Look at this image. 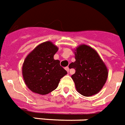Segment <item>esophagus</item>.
<instances>
[{
    "label": "esophagus",
    "mask_w": 125,
    "mask_h": 125,
    "mask_svg": "<svg viewBox=\"0 0 125 125\" xmlns=\"http://www.w3.org/2000/svg\"><path fill=\"white\" fill-rule=\"evenodd\" d=\"M65 70H66V71H67V72H69V71H70V68H69V67H66L65 68Z\"/></svg>",
    "instance_id": "1"
}]
</instances>
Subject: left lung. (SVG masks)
I'll use <instances>...</instances> for the list:
<instances>
[{
  "label": "left lung",
  "mask_w": 125,
  "mask_h": 125,
  "mask_svg": "<svg viewBox=\"0 0 125 125\" xmlns=\"http://www.w3.org/2000/svg\"><path fill=\"white\" fill-rule=\"evenodd\" d=\"M75 51V62L71 63L69 67L75 70L72 78L77 91L85 97L97 94L107 81V67L97 52L91 47L81 45Z\"/></svg>",
  "instance_id": "obj_1"
}]
</instances>
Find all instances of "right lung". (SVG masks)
<instances>
[{
    "label": "right lung",
    "instance_id": "add662e5",
    "mask_svg": "<svg viewBox=\"0 0 125 125\" xmlns=\"http://www.w3.org/2000/svg\"><path fill=\"white\" fill-rule=\"evenodd\" d=\"M58 48L51 42L37 46L25 59L22 75L25 83L34 93L46 95L57 88L67 72L53 59Z\"/></svg>",
    "mask_w": 125,
    "mask_h": 125
}]
</instances>
